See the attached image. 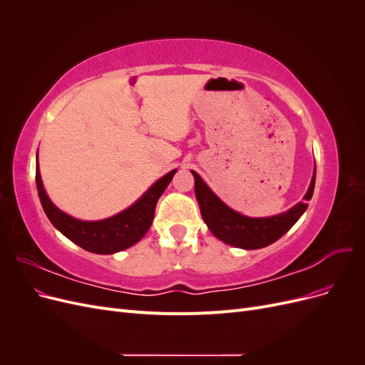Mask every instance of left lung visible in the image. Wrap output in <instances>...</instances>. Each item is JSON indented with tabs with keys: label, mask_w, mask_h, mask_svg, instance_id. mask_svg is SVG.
<instances>
[{
	"label": "left lung",
	"mask_w": 365,
	"mask_h": 365,
	"mask_svg": "<svg viewBox=\"0 0 365 365\" xmlns=\"http://www.w3.org/2000/svg\"><path fill=\"white\" fill-rule=\"evenodd\" d=\"M192 173L195 176V196L208 230L227 245L242 250H259L274 244L284 233H288L291 227L306 212V201H311L314 195L317 168L314 169L311 185H309L303 201L297 202L288 212L268 217H250L240 215L224 201H220L219 196L215 195L195 170H192Z\"/></svg>",
	"instance_id": "obj_1"
}]
</instances>
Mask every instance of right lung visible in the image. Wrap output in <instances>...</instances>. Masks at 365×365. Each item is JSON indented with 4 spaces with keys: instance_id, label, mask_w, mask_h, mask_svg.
Returning a JSON list of instances; mask_svg holds the SVG:
<instances>
[{
    "instance_id": "right-lung-1",
    "label": "right lung",
    "mask_w": 365,
    "mask_h": 365,
    "mask_svg": "<svg viewBox=\"0 0 365 365\" xmlns=\"http://www.w3.org/2000/svg\"><path fill=\"white\" fill-rule=\"evenodd\" d=\"M176 173V169L165 173L155 184H152L138 201H135L123 212H120L102 220H81L76 219L51 202L39 173L36 153V187L43 212L53 227L68 237L81 248L96 254H114L123 251L148 233L152 225L153 215L160 196L165 190Z\"/></svg>"
}]
</instances>
